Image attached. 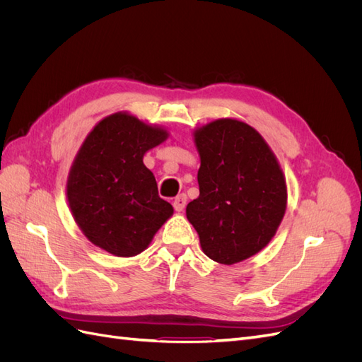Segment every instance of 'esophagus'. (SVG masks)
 Here are the masks:
<instances>
[{
	"instance_id": "esophagus-1",
	"label": "esophagus",
	"mask_w": 362,
	"mask_h": 362,
	"mask_svg": "<svg viewBox=\"0 0 362 362\" xmlns=\"http://www.w3.org/2000/svg\"><path fill=\"white\" fill-rule=\"evenodd\" d=\"M185 204H187V196H185L184 193H181V194L177 196V198H175V201H173V208L180 213V211H182L184 208H185Z\"/></svg>"
}]
</instances>
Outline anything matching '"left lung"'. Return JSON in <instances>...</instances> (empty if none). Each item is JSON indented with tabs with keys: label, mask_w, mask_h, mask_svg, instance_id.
<instances>
[{
	"label": "left lung",
	"mask_w": 362,
	"mask_h": 362,
	"mask_svg": "<svg viewBox=\"0 0 362 362\" xmlns=\"http://www.w3.org/2000/svg\"><path fill=\"white\" fill-rule=\"evenodd\" d=\"M194 144L199 196L185 213L204 254L231 266L276 234L287 206L286 178L266 140L240 120H213L194 131Z\"/></svg>",
	"instance_id": "1"
}]
</instances>
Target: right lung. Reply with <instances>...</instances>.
Masks as SVG:
<instances>
[{
    "instance_id": "obj_1",
    "label": "right lung",
    "mask_w": 362,
    "mask_h": 362,
    "mask_svg": "<svg viewBox=\"0 0 362 362\" xmlns=\"http://www.w3.org/2000/svg\"><path fill=\"white\" fill-rule=\"evenodd\" d=\"M168 136L166 129L136 116L115 113L86 137L71 168L66 194L75 222L95 246L116 257H134L173 214L144 164L145 152Z\"/></svg>"
}]
</instances>
